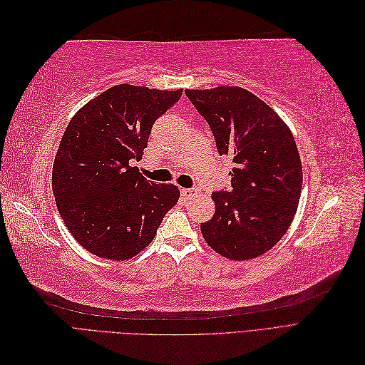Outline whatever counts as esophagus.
<instances>
[{
	"instance_id": "34e87169",
	"label": "esophagus",
	"mask_w": 365,
	"mask_h": 365,
	"mask_svg": "<svg viewBox=\"0 0 365 365\" xmlns=\"http://www.w3.org/2000/svg\"><path fill=\"white\" fill-rule=\"evenodd\" d=\"M181 195L184 200H192V197L197 195V189H195V187H192V189H181Z\"/></svg>"
}]
</instances>
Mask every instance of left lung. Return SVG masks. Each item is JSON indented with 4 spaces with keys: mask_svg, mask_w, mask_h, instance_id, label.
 <instances>
[{
    "mask_svg": "<svg viewBox=\"0 0 365 365\" xmlns=\"http://www.w3.org/2000/svg\"><path fill=\"white\" fill-rule=\"evenodd\" d=\"M208 123L217 152L235 163L231 189L213 192V217L201 224L207 244L230 260L269 251L288 231L300 201L303 170L284 121L239 86L185 90Z\"/></svg>",
    "mask_w": 365,
    "mask_h": 365,
    "instance_id": "1",
    "label": "left lung"
}]
</instances>
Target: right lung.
<instances>
[{
	"label": "right lung",
	"mask_w": 365,
	"mask_h": 365,
	"mask_svg": "<svg viewBox=\"0 0 365 365\" xmlns=\"http://www.w3.org/2000/svg\"><path fill=\"white\" fill-rule=\"evenodd\" d=\"M181 94L115 85L79 109L65 129L53 195L74 239L96 256L134 257L178 202V187L146 180L130 163L143 158L153 123Z\"/></svg>",
	"instance_id": "obj_1"
}]
</instances>
